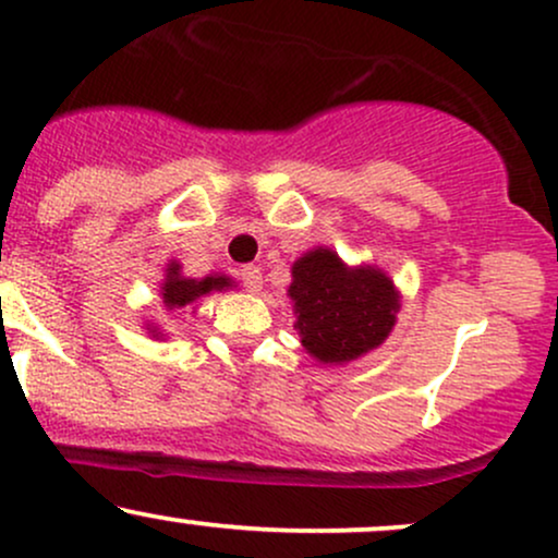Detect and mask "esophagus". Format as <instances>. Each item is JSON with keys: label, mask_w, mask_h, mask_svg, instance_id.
<instances>
[{"label": "esophagus", "mask_w": 558, "mask_h": 558, "mask_svg": "<svg viewBox=\"0 0 558 558\" xmlns=\"http://www.w3.org/2000/svg\"><path fill=\"white\" fill-rule=\"evenodd\" d=\"M241 283L248 293H259L262 291V270L257 265H243L241 267Z\"/></svg>", "instance_id": "esophagus-1"}]
</instances>
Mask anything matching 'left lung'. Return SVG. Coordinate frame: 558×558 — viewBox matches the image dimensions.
I'll list each match as a JSON object with an SVG mask.
<instances>
[{
	"label": "left lung",
	"instance_id": "obj_1",
	"mask_svg": "<svg viewBox=\"0 0 558 558\" xmlns=\"http://www.w3.org/2000/svg\"><path fill=\"white\" fill-rule=\"evenodd\" d=\"M291 278L293 328L317 362L360 360L393 330L399 291L377 267H345L336 252L317 246L293 262Z\"/></svg>",
	"mask_w": 558,
	"mask_h": 558
}]
</instances>
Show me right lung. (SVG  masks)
I'll use <instances>...</instances> for the list:
<instances>
[{
    "label": "right lung",
    "mask_w": 558,
    "mask_h": 558,
    "mask_svg": "<svg viewBox=\"0 0 558 558\" xmlns=\"http://www.w3.org/2000/svg\"><path fill=\"white\" fill-rule=\"evenodd\" d=\"M230 286V278L226 275H207V278H185L181 275V265L178 262H170L168 275H165L162 283V304L168 310H181V306H189L198 301L202 296L213 291H222V288ZM157 336V330H151Z\"/></svg>",
    "instance_id": "right-lung-1"
}]
</instances>
